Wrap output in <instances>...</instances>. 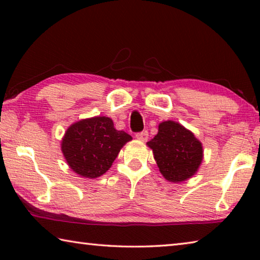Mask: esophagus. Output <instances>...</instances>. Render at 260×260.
I'll use <instances>...</instances> for the list:
<instances>
[{
	"label": "esophagus",
	"instance_id": "esophagus-1",
	"mask_svg": "<svg viewBox=\"0 0 260 260\" xmlns=\"http://www.w3.org/2000/svg\"><path fill=\"white\" fill-rule=\"evenodd\" d=\"M136 139L139 141H142V142H146L148 140V132L147 131H143V132H140V133H136Z\"/></svg>",
	"mask_w": 260,
	"mask_h": 260
}]
</instances>
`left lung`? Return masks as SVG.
I'll return each mask as SVG.
<instances>
[{"label":"left lung","instance_id":"obj_1","mask_svg":"<svg viewBox=\"0 0 260 260\" xmlns=\"http://www.w3.org/2000/svg\"><path fill=\"white\" fill-rule=\"evenodd\" d=\"M159 172L167 181L183 182L193 177L203 160V146L191 131L173 120L161 121L147 142Z\"/></svg>","mask_w":260,"mask_h":260}]
</instances>
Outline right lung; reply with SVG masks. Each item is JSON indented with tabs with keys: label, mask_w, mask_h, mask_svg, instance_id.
<instances>
[{
	"label": "right lung",
	"mask_w": 260,
	"mask_h": 260,
	"mask_svg": "<svg viewBox=\"0 0 260 260\" xmlns=\"http://www.w3.org/2000/svg\"><path fill=\"white\" fill-rule=\"evenodd\" d=\"M131 140L124 131L114 128L111 118L96 116L73 122L61 139L60 149L74 173L95 179L107 172Z\"/></svg>",
	"instance_id": "1"
}]
</instances>
